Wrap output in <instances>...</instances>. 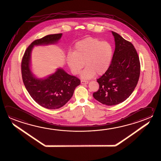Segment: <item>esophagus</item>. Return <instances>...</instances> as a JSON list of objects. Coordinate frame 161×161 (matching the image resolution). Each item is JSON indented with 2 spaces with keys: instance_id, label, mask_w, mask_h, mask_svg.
<instances>
[{
  "instance_id": "esophagus-1",
  "label": "esophagus",
  "mask_w": 161,
  "mask_h": 161,
  "mask_svg": "<svg viewBox=\"0 0 161 161\" xmlns=\"http://www.w3.org/2000/svg\"><path fill=\"white\" fill-rule=\"evenodd\" d=\"M80 83H81V84L82 85H86V84H88V82L87 81V80H82L81 81H80Z\"/></svg>"
}]
</instances>
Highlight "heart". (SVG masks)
Instances as JSON below:
<instances>
[{
    "instance_id": "obj_1",
    "label": "heart",
    "mask_w": 161,
    "mask_h": 161,
    "mask_svg": "<svg viewBox=\"0 0 161 161\" xmlns=\"http://www.w3.org/2000/svg\"><path fill=\"white\" fill-rule=\"evenodd\" d=\"M113 54L111 43L89 37L75 44L74 53L67 54V64L74 75L78 74L86 65L80 76L82 79H90L96 73L99 75L105 73L111 64Z\"/></svg>"
}]
</instances>
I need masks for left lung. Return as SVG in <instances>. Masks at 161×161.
Returning <instances> with one entry per match:
<instances>
[{"label":"left lung","instance_id":"8db88e82","mask_svg":"<svg viewBox=\"0 0 161 161\" xmlns=\"http://www.w3.org/2000/svg\"><path fill=\"white\" fill-rule=\"evenodd\" d=\"M115 50L108 70L97 79L99 89L93 97L103 104L114 105L123 102L134 91L140 74V62L133 45L112 31Z\"/></svg>","mask_w":161,"mask_h":161}]
</instances>
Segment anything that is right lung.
Instances as JSON below:
<instances>
[{
  "instance_id": "obj_1",
  "label": "right lung",
  "mask_w": 161,
  "mask_h": 161,
  "mask_svg": "<svg viewBox=\"0 0 161 161\" xmlns=\"http://www.w3.org/2000/svg\"><path fill=\"white\" fill-rule=\"evenodd\" d=\"M62 34L49 35L32 42L27 47L21 61V74L24 84L31 97L38 104L47 109H58L71 99L75 88L80 83L76 76L70 75L62 69L45 79L33 75L31 69V55L35 45L55 44Z\"/></svg>"
}]
</instances>
